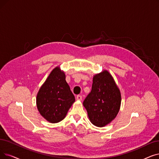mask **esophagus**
Segmentation results:
<instances>
[{
    "instance_id": "obj_1",
    "label": "esophagus",
    "mask_w": 159,
    "mask_h": 159,
    "mask_svg": "<svg viewBox=\"0 0 159 159\" xmlns=\"http://www.w3.org/2000/svg\"><path fill=\"white\" fill-rule=\"evenodd\" d=\"M76 98H77V100L80 101V100H82V95H77V97H76Z\"/></svg>"
}]
</instances>
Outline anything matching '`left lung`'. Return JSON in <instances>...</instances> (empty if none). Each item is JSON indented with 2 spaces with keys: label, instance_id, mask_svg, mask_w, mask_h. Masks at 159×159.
Wrapping results in <instances>:
<instances>
[{
  "label": "left lung",
  "instance_id": "8db88e82",
  "mask_svg": "<svg viewBox=\"0 0 159 159\" xmlns=\"http://www.w3.org/2000/svg\"><path fill=\"white\" fill-rule=\"evenodd\" d=\"M121 105V94L115 82L107 71L95 75L92 90L83 102L91 122L104 127L118 114Z\"/></svg>",
  "mask_w": 159,
  "mask_h": 159
}]
</instances>
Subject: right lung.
I'll list each match as a JSON object with an SVG mask.
<instances>
[{
    "label": "right lung",
    "mask_w": 159,
    "mask_h": 159,
    "mask_svg": "<svg viewBox=\"0 0 159 159\" xmlns=\"http://www.w3.org/2000/svg\"><path fill=\"white\" fill-rule=\"evenodd\" d=\"M75 101L64 73L60 67L54 68L37 95L39 113L48 121L58 123L65 118Z\"/></svg>",
    "instance_id": "right-lung-1"
}]
</instances>
